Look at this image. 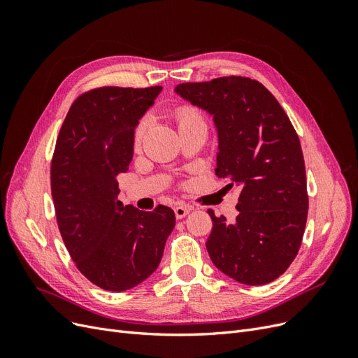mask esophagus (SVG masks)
<instances>
[{
  "mask_svg": "<svg viewBox=\"0 0 358 358\" xmlns=\"http://www.w3.org/2000/svg\"><path fill=\"white\" fill-rule=\"evenodd\" d=\"M189 210H191L189 206H183V204L175 206V215H176V218H178V220L185 218V216L189 213Z\"/></svg>",
  "mask_w": 358,
  "mask_h": 358,
  "instance_id": "1",
  "label": "esophagus"
}]
</instances>
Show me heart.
I'll use <instances>...</instances> for the list:
<instances>
[{"mask_svg": "<svg viewBox=\"0 0 358 358\" xmlns=\"http://www.w3.org/2000/svg\"><path fill=\"white\" fill-rule=\"evenodd\" d=\"M176 119H178L179 127L187 125V124H194V122H203L201 116L196 110L191 109V107H180V109H178ZM145 129H146V121H143L142 124L138 125V128L136 129V136H134L136 145H138L140 140H142V136L145 133Z\"/></svg>", "mask_w": 358, "mask_h": 358, "instance_id": "b5f03b06", "label": "heart"}]
</instances>
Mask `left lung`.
Instances as JSON below:
<instances>
[{
    "label": "left lung",
    "mask_w": 358,
    "mask_h": 358,
    "mask_svg": "<svg viewBox=\"0 0 358 358\" xmlns=\"http://www.w3.org/2000/svg\"><path fill=\"white\" fill-rule=\"evenodd\" d=\"M175 92L213 116L215 173L242 188L233 224L208 210L212 263L241 284L272 282L296 258L308 220L305 159L294 127L266 86L242 76L180 83Z\"/></svg>",
    "instance_id": "1"
}]
</instances>
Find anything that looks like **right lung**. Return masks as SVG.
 <instances>
[{
    "instance_id": "obj_1",
    "label": "right lung",
    "mask_w": 358,
    "mask_h": 358,
    "mask_svg": "<svg viewBox=\"0 0 358 358\" xmlns=\"http://www.w3.org/2000/svg\"><path fill=\"white\" fill-rule=\"evenodd\" d=\"M161 86H103L71 104L57 138L50 188L62 241L80 273L107 291L152 275L176 218L167 206L143 212L117 200L116 176L133 159L134 129Z\"/></svg>"
}]
</instances>
